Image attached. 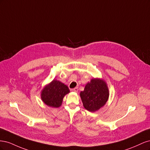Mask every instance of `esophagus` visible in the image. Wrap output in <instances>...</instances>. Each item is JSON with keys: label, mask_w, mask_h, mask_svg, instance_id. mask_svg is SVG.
I'll use <instances>...</instances> for the list:
<instances>
[{"label": "esophagus", "mask_w": 150, "mask_h": 150, "mask_svg": "<svg viewBox=\"0 0 150 150\" xmlns=\"http://www.w3.org/2000/svg\"><path fill=\"white\" fill-rule=\"evenodd\" d=\"M72 91H74V92H76V93H77V92H78V88H74V89H72Z\"/></svg>", "instance_id": "esophagus-1"}]
</instances>
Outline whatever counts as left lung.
<instances>
[{
    "instance_id": "left-lung-1",
    "label": "left lung",
    "mask_w": 150,
    "mask_h": 150,
    "mask_svg": "<svg viewBox=\"0 0 150 150\" xmlns=\"http://www.w3.org/2000/svg\"><path fill=\"white\" fill-rule=\"evenodd\" d=\"M110 92L108 85L103 79L93 78L86 84L80 97L86 110L90 112L98 111L108 100Z\"/></svg>"
}]
</instances>
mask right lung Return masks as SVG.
<instances>
[{"instance_id":"right-lung-1","label":"right lung","mask_w":150,"mask_h":150,"mask_svg":"<svg viewBox=\"0 0 150 150\" xmlns=\"http://www.w3.org/2000/svg\"><path fill=\"white\" fill-rule=\"evenodd\" d=\"M69 93L70 91L66 84L59 81L53 79L42 89L40 98L47 106L56 108L61 106L63 98Z\"/></svg>"}]
</instances>
